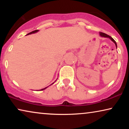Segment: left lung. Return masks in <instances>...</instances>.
<instances>
[{"label":"left lung","instance_id":"obj_1","mask_svg":"<svg viewBox=\"0 0 129 129\" xmlns=\"http://www.w3.org/2000/svg\"><path fill=\"white\" fill-rule=\"evenodd\" d=\"M99 35H100V36H101V37H102V38H109L110 39L112 40V41L113 42V43L115 44V45H116V48H117V43H116V41L115 40H114L113 39L112 37L111 36H109V35H107V34H106V33H102V32H100L99 33Z\"/></svg>","mask_w":129,"mask_h":129}]
</instances>
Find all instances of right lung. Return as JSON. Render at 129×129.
I'll list each match as a JSON object with an SVG mask.
<instances>
[{
  "mask_svg": "<svg viewBox=\"0 0 129 129\" xmlns=\"http://www.w3.org/2000/svg\"><path fill=\"white\" fill-rule=\"evenodd\" d=\"M38 31H39V30H34V31H31V32H30L29 33H28V34L27 35H31V34H32V33H37L38 32ZM55 81V82H56ZM54 83H53L52 84H53ZM52 84H50V85H52ZM47 87H48V86H47ZM47 87H45V88H43V89H41L40 90H45V89H46V88Z\"/></svg>",
  "mask_w": 129,
  "mask_h": 129,
  "instance_id": "right-lung-1",
  "label": "right lung"
}]
</instances>
